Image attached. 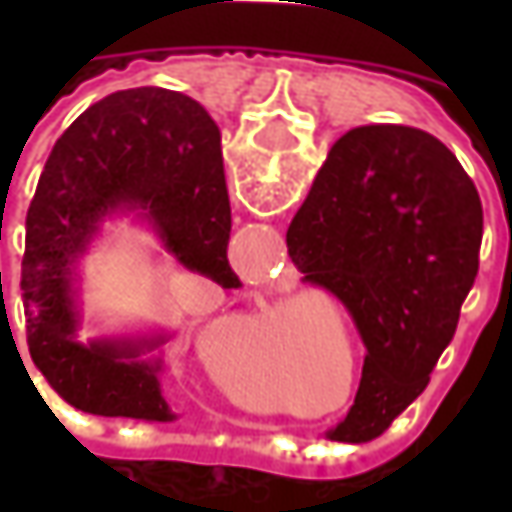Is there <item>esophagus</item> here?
<instances>
[{
  "instance_id": "34e87169",
  "label": "esophagus",
  "mask_w": 512,
  "mask_h": 512,
  "mask_svg": "<svg viewBox=\"0 0 512 512\" xmlns=\"http://www.w3.org/2000/svg\"><path fill=\"white\" fill-rule=\"evenodd\" d=\"M299 453H302V447H293V444H290V450L287 447H282V450L276 447V456H282V459H296Z\"/></svg>"
}]
</instances>
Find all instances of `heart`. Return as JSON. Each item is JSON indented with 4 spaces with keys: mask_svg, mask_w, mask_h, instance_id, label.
<instances>
[{
    "mask_svg": "<svg viewBox=\"0 0 512 512\" xmlns=\"http://www.w3.org/2000/svg\"><path fill=\"white\" fill-rule=\"evenodd\" d=\"M307 310L310 307L293 310V319L287 322L293 327L305 325L302 339H299V370L316 399H333L339 393V399L330 404V410H344L353 404L359 393V382H362L356 333L347 322L336 319V326L340 327V333L336 334L335 327L327 325L325 319H307ZM273 342H276V305L265 302L242 325L245 362H227L222 367H213L227 393L256 410H276L285 404L267 373ZM344 378L348 379L347 385L343 384Z\"/></svg>",
    "mask_w": 512,
    "mask_h": 512,
    "instance_id": "b5f03b06",
    "label": "heart"
}]
</instances>
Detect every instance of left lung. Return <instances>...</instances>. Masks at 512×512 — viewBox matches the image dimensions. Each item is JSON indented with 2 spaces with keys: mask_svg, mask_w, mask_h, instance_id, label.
<instances>
[{
  "mask_svg": "<svg viewBox=\"0 0 512 512\" xmlns=\"http://www.w3.org/2000/svg\"><path fill=\"white\" fill-rule=\"evenodd\" d=\"M484 213L462 162L427 130L344 133L287 227L307 282L350 310L367 347L347 419L327 439L382 436L422 393L479 273Z\"/></svg>",
  "mask_w": 512,
  "mask_h": 512,
  "instance_id": "1",
  "label": "left lung"
}]
</instances>
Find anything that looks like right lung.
<instances>
[{
    "label": "right lung",
    "instance_id": "1",
    "mask_svg": "<svg viewBox=\"0 0 512 512\" xmlns=\"http://www.w3.org/2000/svg\"><path fill=\"white\" fill-rule=\"evenodd\" d=\"M116 216L148 227L190 273L242 285L227 262L222 133L196 99L130 88L90 105L50 153L22 256L28 350L50 387L93 416L173 422L162 393L168 330L82 339V262Z\"/></svg>",
    "mask_w": 512,
    "mask_h": 512
}]
</instances>
